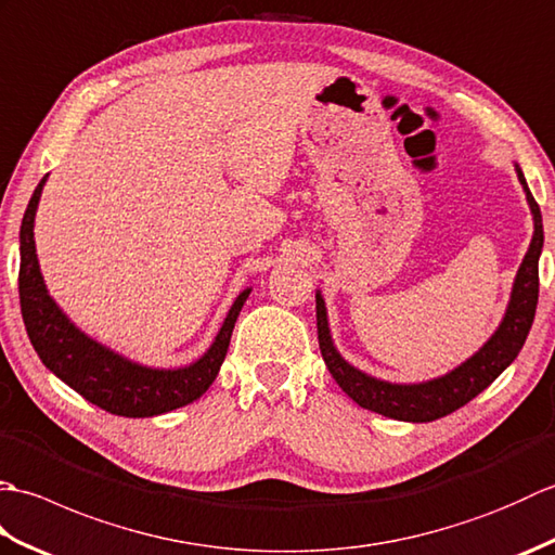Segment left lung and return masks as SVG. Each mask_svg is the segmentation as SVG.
Masks as SVG:
<instances>
[{"label":"left lung","mask_w":555,"mask_h":555,"mask_svg":"<svg viewBox=\"0 0 555 555\" xmlns=\"http://www.w3.org/2000/svg\"><path fill=\"white\" fill-rule=\"evenodd\" d=\"M515 173L525 191L529 211H532V243H529L522 264L517 269L508 308H505L496 332L489 336L487 344L475 356L460 362L451 372L434 376V379L427 382L396 384L358 370L334 346L332 328H328L326 302L322 291L317 288V336H320L322 358L336 384L360 408L379 412L384 417L400 422H431L446 417L457 408L469 403L475 396H479L491 382H496L499 374L505 367H511L517 352L522 350L529 328H532L534 322L539 300V257L541 247H544V223H541V209L532 193H529L520 164H515Z\"/></svg>","instance_id":"8db88e82"}]
</instances>
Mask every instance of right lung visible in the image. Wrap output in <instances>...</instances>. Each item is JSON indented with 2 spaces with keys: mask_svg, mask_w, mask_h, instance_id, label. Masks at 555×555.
Instances as JSON below:
<instances>
[{
  "mask_svg": "<svg viewBox=\"0 0 555 555\" xmlns=\"http://www.w3.org/2000/svg\"><path fill=\"white\" fill-rule=\"evenodd\" d=\"M44 183L47 176L35 188L18 235L21 314L30 344L44 367L88 403L107 410L112 415L155 417L193 403L217 379L221 362L227 358L235 320H238L241 308L253 288L238 293L211 346L195 362L183 364V367H150V364L121 356L70 322L68 314L47 291L33 233Z\"/></svg>",
  "mask_w": 555,
  "mask_h": 555,
  "instance_id": "right-lung-1",
  "label": "right lung"
}]
</instances>
